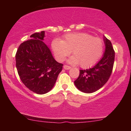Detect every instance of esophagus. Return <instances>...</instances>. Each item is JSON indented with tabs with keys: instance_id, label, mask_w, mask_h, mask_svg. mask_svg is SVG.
<instances>
[{
	"instance_id": "esophagus-1",
	"label": "esophagus",
	"mask_w": 131,
	"mask_h": 131,
	"mask_svg": "<svg viewBox=\"0 0 131 131\" xmlns=\"http://www.w3.org/2000/svg\"><path fill=\"white\" fill-rule=\"evenodd\" d=\"M64 69L65 70H69L71 69V67H70V66H67V65H64Z\"/></svg>"
}]
</instances>
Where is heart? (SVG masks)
I'll use <instances>...</instances> for the list:
<instances>
[{"instance_id": "heart-1", "label": "heart", "mask_w": 131, "mask_h": 131, "mask_svg": "<svg viewBox=\"0 0 131 131\" xmlns=\"http://www.w3.org/2000/svg\"><path fill=\"white\" fill-rule=\"evenodd\" d=\"M52 46L59 61H62L72 51L73 57L69 62L79 64L85 69L92 67L100 60L103 53L104 43L102 39L88 33H69L61 41L53 40Z\"/></svg>"}]
</instances>
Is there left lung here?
Segmentation results:
<instances>
[{"mask_svg":"<svg viewBox=\"0 0 131 131\" xmlns=\"http://www.w3.org/2000/svg\"><path fill=\"white\" fill-rule=\"evenodd\" d=\"M105 49L103 58L94 67L80 70L74 85L82 92L90 94L98 91L106 83L113 68L115 52L110 40L104 36Z\"/></svg>","mask_w":131,"mask_h":131,"instance_id":"obj_1","label":"left lung"}]
</instances>
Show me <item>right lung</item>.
<instances>
[{
    "mask_svg": "<svg viewBox=\"0 0 131 131\" xmlns=\"http://www.w3.org/2000/svg\"><path fill=\"white\" fill-rule=\"evenodd\" d=\"M45 31L35 33L22 43L15 55L20 79L30 91L45 94L52 89L63 64L55 60L49 48L43 42Z\"/></svg>",
    "mask_w": 131,
    "mask_h": 131,
    "instance_id": "obj_1",
    "label": "right lung"
}]
</instances>
